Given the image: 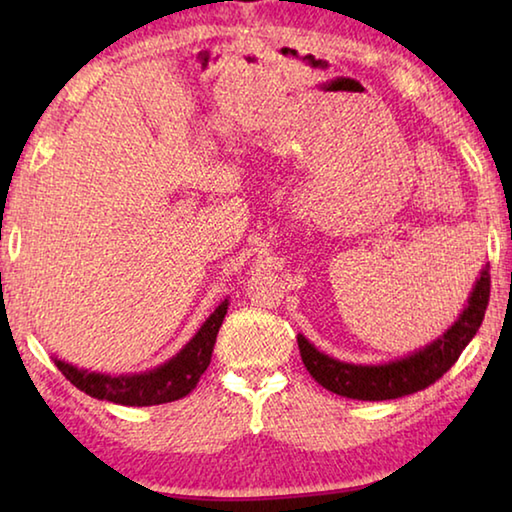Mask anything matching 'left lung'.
Segmentation results:
<instances>
[{
    "label": "left lung",
    "mask_w": 512,
    "mask_h": 512,
    "mask_svg": "<svg viewBox=\"0 0 512 512\" xmlns=\"http://www.w3.org/2000/svg\"><path fill=\"white\" fill-rule=\"evenodd\" d=\"M488 271L490 266L485 264L470 293V300H467V307L456 323L440 339L424 345L422 350L409 354V357L379 363V366H359V363H345L327 357V354L318 352L305 336L298 334L302 363L320 386L336 395L350 397V400L381 402L424 391L454 366L465 345L479 332L490 300Z\"/></svg>",
    "instance_id": "1"
}]
</instances>
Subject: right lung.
<instances>
[{
  "instance_id": "right-lung-1",
  "label": "right lung",
  "mask_w": 512,
  "mask_h": 512,
  "mask_svg": "<svg viewBox=\"0 0 512 512\" xmlns=\"http://www.w3.org/2000/svg\"><path fill=\"white\" fill-rule=\"evenodd\" d=\"M228 305L230 302L223 300L194 334V339L176 357H171L167 363H162V366L149 372H140V375L112 377L101 375V372L81 370L60 359H54V363L79 391L90 397H97V400H108L124 406H153L176 402L180 397L194 391L198 379H201L207 366H210L216 334H219L223 318L228 314Z\"/></svg>"
}]
</instances>
